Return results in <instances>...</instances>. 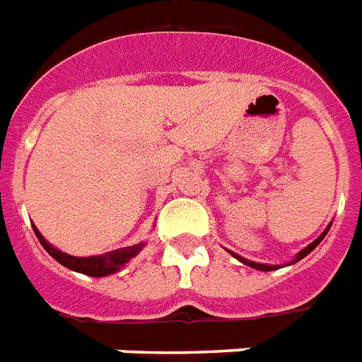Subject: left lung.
<instances>
[{
	"label": "left lung",
	"instance_id": "obj_1",
	"mask_svg": "<svg viewBox=\"0 0 362 362\" xmlns=\"http://www.w3.org/2000/svg\"><path fill=\"white\" fill-rule=\"evenodd\" d=\"M328 230H330V226H328L327 230L322 231L321 235L317 237L315 241L311 243V245H308V247L303 248V250H300V252H298V255H296V258H294V260H292V264H294V262H300V260H302V258H303V256H308V255H310L311 250H313V248H315L317 245H319V243L322 241V237L327 235ZM231 255L235 256V258H237V260H239V262H243V264H245V266L255 267V269H260V272H273V269H279V266H267V264H258V262H250V260H247V258H241V256L235 255V252H231Z\"/></svg>",
	"mask_w": 362,
	"mask_h": 362
}]
</instances>
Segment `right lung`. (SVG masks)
<instances>
[{
	"label": "right lung",
	"instance_id": "obj_1",
	"mask_svg": "<svg viewBox=\"0 0 362 362\" xmlns=\"http://www.w3.org/2000/svg\"><path fill=\"white\" fill-rule=\"evenodd\" d=\"M35 231V237L40 239L41 247L45 248L47 252L54 258V260L62 264L64 267L71 269V272L83 273V275H90V277H104V275H112V273L119 272L121 267L125 266L127 262L134 258V256L142 250L144 243H138V245H132V247L117 248V250H112V252H106V255L98 256H85V258H79V256H70L54 248L52 245L45 241V237L41 235L35 226H32Z\"/></svg>",
	"mask_w": 362,
	"mask_h": 362
}]
</instances>
